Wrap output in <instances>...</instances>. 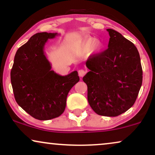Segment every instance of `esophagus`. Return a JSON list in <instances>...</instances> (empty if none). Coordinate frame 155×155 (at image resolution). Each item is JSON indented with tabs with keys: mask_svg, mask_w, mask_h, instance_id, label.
Instances as JSON below:
<instances>
[{
	"mask_svg": "<svg viewBox=\"0 0 155 155\" xmlns=\"http://www.w3.org/2000/svg\"><path fill=\"white\" fill-rule=\"evenodd\" d=\"M85 73H86V71H84V70L81 69V70H79V71H78V75H79L80 77L81 78L83 77V76L85 75Z\"/></svg>",
	"mask_w": 155,
	"mask_h": 155,
	"instance_id": "34e87169",
	"label": "esophagus"
}]
</instances>
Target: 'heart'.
Listing matches in <instances>:
<instances>
[{"instance_id":"1","label":"heart","mask_w":155,"mask_h":155,"mask_svg":"<svg viewBox=\"0 0 155 155\" xmlns=\"http://www.w3.org/2000/svg\"><path fill=\"white\" fill-rule=\"evenodd\" d=\"M80 45H81L82 49L85 51H89L92 49L93 47L97 50H99L101 48L100 44L97 41V39L91 37H87L85 38H84V39L82 40Z\"/></svg>"}]
</instances>
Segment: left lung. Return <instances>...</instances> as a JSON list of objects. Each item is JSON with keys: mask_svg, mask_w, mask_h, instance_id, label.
<instances>
[{"mask_svg": "<svg viewBox=\"0 0 155 155\" xmlns=\"http://www.w3.org/2000/svg\"><path fill=\"white\" fill-rule=\"evenodd\" d=\"M108 48L87 61L90 71L82 80L87 99L95 113L117 116L134 104L143 82V69L137 48L121 34L107 29Z\"/></svg>", "mask_w": 155, "mask_h": 155, "instance_id": "8db88e82", "label": "left lung"}]
</instances>
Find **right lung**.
<instances>
[{"instance_id": "1", "label": "right lung", "mask_w": 155, "mask_h": 155, "mask_svg": "<svg viewBox=\"0 0 155 155\" xmlns=\"http://www.w3.org/2000/svg\"><path fill=\"white\" fill-rule=\"evenodd\" d=\"M58 35L48 32L33 35L17 51L10 72L17 103L38 120L61 116L65 109L69 91L80 80L76 71L62 76L51 70L44 46L48 39Z\"/></svg>"}]
</instances>
